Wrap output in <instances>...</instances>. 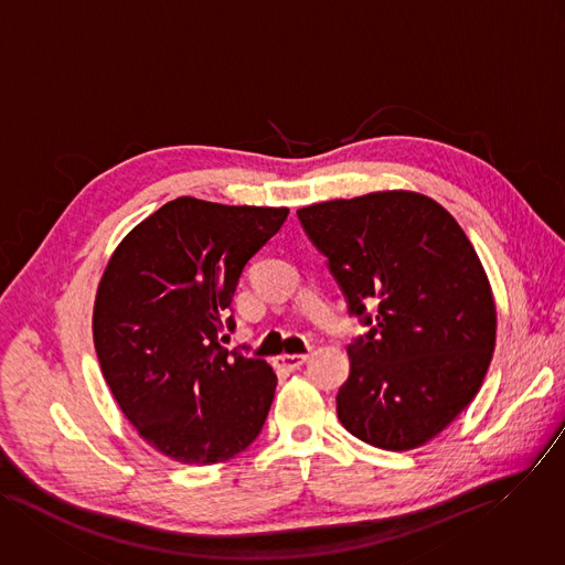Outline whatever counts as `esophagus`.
Listing matches in <instances>:
<instances>
[{
	"instance_id": "1",
	"label": "esophagus",
	"mask_w": 565,
	"mask_h": 565,
	"mask_svg": "<svg viewBox=\"0 0 565 565\" xmlns=\"http://www.w3.org/2000/svg\"><path fill=\"white\" fill-rule=\"evenodd\" d=\"M305 363H307V354H282L276 359V365L287 372H294V370L302 367Z\"/></svg>"
}]
</instances>
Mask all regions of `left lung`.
Segmentation results:
<instances>
[{"label":"left lung","instance_id":"obj_1","mask_svg":"<svg viewBox=\"0 0 565 565\" xmlns=\"http://www.w3.org/2000/svg\"><path fill=\"white\" fill-rule=\"evenodd\" d=\"M298 220L367 327L348 345L338 418L392 452L427 443L472 403L494 352L497 309L472 243L409 191L311 204Z\"/></svg>","mask_w":565,"mask_h":565}]
</instances>
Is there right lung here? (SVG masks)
Segmentation results:
<instances>
[{
  "label": "right lung",
  "instance_id": "obj_1",
  "mask_svg": "<svg viewBox=\"0 0 565 565\" xmlns=\"http://www.w3.org/2000/svg\"><path fill=\"white\" fill-rule=\"evenodd\" d=\"M289 209L178 198L120 243L102 276L93 338L102 374L140 436L186 466L234 459L258 438L276 374L227 352L249 260Z\"/></svg>",
  "mask_w": 565,
  "mask_h": 565
}]
</instances>
